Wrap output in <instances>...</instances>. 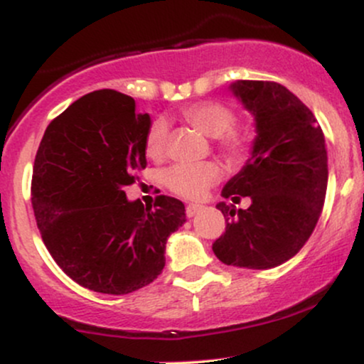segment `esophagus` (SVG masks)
Returning <instances> with one entry per match:
<instances>
[{
	"label": "esophagus",
	"instance_id": "1",
	"mask_svg": "<svg viewBox=\"0 0 364 364\" xmlns=\"http://www.w3.org/2000/svg\"><path fill=\"white\" fill-rule=\"evenodd\" d=\"M202 205H198V203H188L186 205V215L188 217H193V215H196L198 214L200 210H202Z\"/></svg>",
	"mask_w": 364,
	"mask_h": 364
}]
</instances>
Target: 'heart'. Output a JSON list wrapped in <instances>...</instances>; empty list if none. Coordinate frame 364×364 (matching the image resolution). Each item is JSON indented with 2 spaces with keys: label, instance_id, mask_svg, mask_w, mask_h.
<instances>
[{
  "label": "heart",
  "instance_id": "obj_1",
  "mask_svg": "<svg viewBox=\"0 0 364 364\" xmlns=\"http://www.w3.org/2000/svg\"><path fill=\"white\" fill-rule=\"evenodd\" d=\"M183 116L191 127L210 136L219 139L220 150L231 159H240L245 154V141L232 132L235 114L229 107L219 102H196L183 109ZM168 124L164 119H156L150 124L145 136V154L152 159L162 157L166 150ZM219 168L212 162L202 164H179L166 171L164 181L169 190L185 198H200L219 179Z\"/></svg>",
  "mask_w": 364,
  "mask_h": 364
}]
</instances>
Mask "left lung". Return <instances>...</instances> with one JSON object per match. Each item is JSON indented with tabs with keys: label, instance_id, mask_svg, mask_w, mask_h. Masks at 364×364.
Segmentation results:
<instances>
[{
	"label": "left lung",
	"instance_id": "1",
	"mask_svg": "<svg viewBox=\"0 0 364 364\" xmlns=\"http://www.w3.org/2000/svg\"><path fill=\"white\" fill-rule=\"evenodd\" d=\"M232 95L255 121L250 157L223 188L224 198L252 200L250 207L217 203L225 232L212 245L225 265L274 269L310 240L327 193V147L318 121L281 83L236 80Z\"/></svg>",
	"mask_w": 364,
	"mask_h": 364
}]
</instances>
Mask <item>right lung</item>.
<instances>
[{"mask_svg": "<svg viewBox=\"0 0 364 364\" xmlns=\"http://www.w3.org/2000/svg\"><path fill=\"white\" fill-rule=\"evenodd\" d=\"M102 89L49 123L32 174V207L54 262L75 282L102 294H128L157 279L168 237L186 223L185 203L157 196L144 207L124 188L147 166L149 112Z\"/></svg>", "mask_w": 364, "mask_h": 364, "instance_id": "add662e5", "label": "right lung"}]
</instances>
